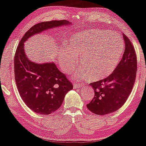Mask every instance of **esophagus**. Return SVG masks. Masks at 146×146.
<instances>
[{
    "label": "esophagus",
    "mask_w": 146,
    "mask_h": 146,
    "mask_svg": "<svg viewBox=\"0 0 146 146\" xmlns=\"http://www.w3.org/2000/svg\"><path fill=\"white\" fill-rule=\"evenodd\" d=\"M82 87V84H80L79 83H74V88H80Z\"/></svg>",
    "instance_id": "34e87169"
}]
</instances>
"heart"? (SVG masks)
Returning a JSON list of instances; mask_svg holds the SVG:
<instances>
[{
  "label": "heart",
  "mask_w": 146,
  "mask_h": 146,
  "mask_svg": "<svg viewBox=\"0 0 146 146\" xmlns=\"http://www.w3.org/2000/svg\"><path fill=\"white\" fill-rule=\"evenodd\" d=\"M68 47L59 52V60L68 71L78 60L82 66L76 72V79L96 81L108 77L119 64L124 50V41L120 35L103 29L80 31L68 39Z\"/></svg>",
  "instance_id": "1"
}]
</instances>
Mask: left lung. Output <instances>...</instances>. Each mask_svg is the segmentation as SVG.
Returning a JSON list of instances; mask_svg holds the SVG:
<instances>
[{
	"instance_id": "left-lung-1",
	"label": "left lung",
	"mask_w": 146,
	"mask_h": 146,
	"mask_svg": "<svg viewBox=\"0 0 146 146\" xmlns=\"http://www.w3.org/2000/svg\"><path fill=\"white\" fill-rule=\"evenodd\" d=\"M125 50L121 60L111 75L105 79L93 82L95 96L87 104L93 113L105 115L119 109L130 94L136 80L137 58L130 39L123 34Z\"/></svg>"
}]
</instances>
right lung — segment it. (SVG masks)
Listing matches in <instances>:
<instances>
[{
  "instance_id": "obj_1",
  "label": "right lung",
  "mask_w": 146,
  "mask_h": 146,
  "mask_svg": "<svg viewBox=\"0 0 146 146\" xmlns=\"http://www.w3.org/2000/svg\"><path fill=\"white\" fill-rule=\"evenodd\" d=\"M67 20H52L35 24L20 40L14 56V75L21 98L29 109L41 115H49L62 104L73 85L54 62L37 64L27 57L24 43L29 37L52 27L66 26Z\"/></svg>"
}]
</instances>
